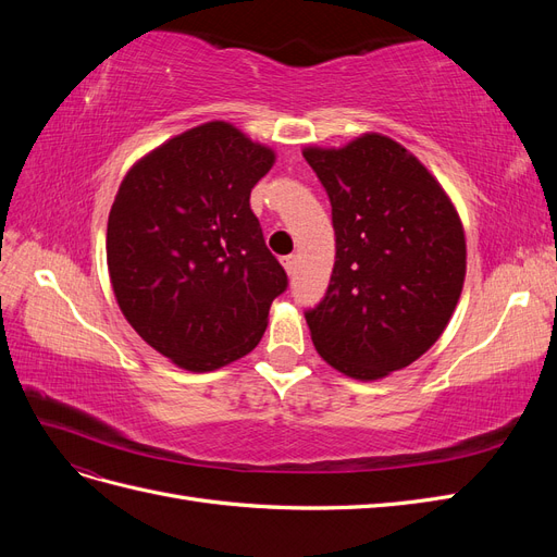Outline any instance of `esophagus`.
<instances>
[{"instance_id":"obj_1","label":"esophagus","mask_w":557,"mask_h":557,"mask_svg":"<svg viewBox=\"0 0 557 557\" xmlns=\"http://www.w3.org/2000/svg\"><path fill=\"white\" fill-rule=\"evenodd\" d=\"M281 264H283V269H285V274L293 276L295 269H297V256H285V258H281Z\"/></svg>"}]
</instances>
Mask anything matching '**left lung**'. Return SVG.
I'll list each match as a JSON object with an SVG mask.
<instances>
[{
	"label": "left lung",
	"mask_w": 557,
	"mask_h": 557,
	"mask_svg": "<svg viewBox=\"0 0 557 557\" xmlns=\"http://www.w3.org/2000/svg\"><path fill=\"white\" fill-rule=\"evenodd\" d=\"M301 153L327 190L336 237L325 299L307 311L311 342L336 372L383 379L430 350L458 307L462 221L428 166L385 134Z\"/></svg>",
	"instance_id": "obj_1"
}]
</instances>
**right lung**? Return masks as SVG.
<instances>
[{"label": "right lung", "instance_id": "right-lung-1", "mask_svg": "<svg viewBox=\"0 0 557 557\" xmlns=\"http://www.w3.org/2000/svg\"><path fill=\"white\" fill-rule=\"evenodd\" d=\"M276 162L225 121H211L132 164L113 199L107 264L127 323L188 372H213L256 348L288 288L250 211Z\"/></svg>", "mask_w": 557, "mask_h": 557}]
</instances>
